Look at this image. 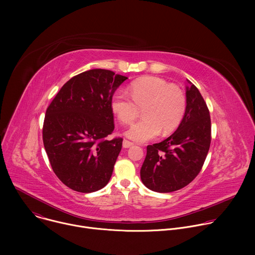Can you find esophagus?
Instances as JSON below:
<instances>
[{
  "label": "esophagus",
  "instance_id": "34e87169",
  "mask_svg": "<svg viewBox=\"0 0 255 255\" xmlns=\"http://www.w3.org/2000/svg\"><path fill=\"white\" fill-rule=\"evenodd\" d=\"M132 145H133L132 142H130V141L124 139V141H123V147H124V148H129V147L132 146Z\"/></svg>",
  "mask_w": 255,
  "mask_h": 255
}]
</instances>
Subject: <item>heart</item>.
Returning <instances> with one entry per match:
<instances>
[{
	"instance_id": "b5f03b06",
	"label": "heart",
	"mask_w": 255,
	"mask_h": 255,
	"mask_svg": "<svg viewBox=\"0 0 255 255\" xmlns=\"http://www.w3.org/2000/svg\"><path fill=\"white\" fill-rule=\"evenodd\" d=\"M128 93L116 91L110 101L112 112L123 124H131L142 109V118L125 133L126 137L138 143L147 142L162 131L168 134L184 119L187 99L178 87L157 77H146L133 82Z\"/></svg>"
}]
</instances>
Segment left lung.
<instances>
[{
  "instance_id": "8db88e82",
  "label": "left lung",
  "mask_w": 255,
  "mask_h": 255,
  "mask_svg": "<svg viewBox=\"0 0 255 255\" xmlns=\"http://www.w3.org/2000/svg\"><path fill=\"white\" fill-rule=\"evenodd\" d=\"M187 83L183 121L169 137L148 145L140 169L143 185L153 192L171 193L189 185L201 171L210 148L208 107L196 86Z\"/></svg>"
}]
</instances>
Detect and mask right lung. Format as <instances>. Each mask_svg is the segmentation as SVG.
Instances as JSON below:
<instances>
[{
  "label": "right lung",
  "mask_w": 255,
  "mask_h": 255,
  "mask_svg": "<svg viewBox=\"0 0 255 255\" xmlns=\"http://www.w3.org/2000/svg\"><path fill=\"white\" fill-rule=\"evenodd\" d=\"M128 78L108 69H90L63 85L46 110L43 144L51 167L69 189L93 193L111 178L122 138L114 130L110 101Z\"/></svg>",
  "instance_id": "obj_1"
}]
</instances>
